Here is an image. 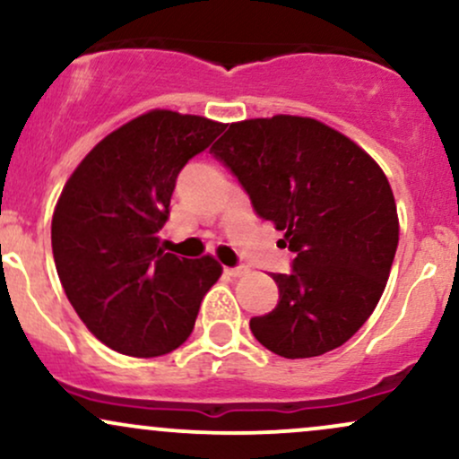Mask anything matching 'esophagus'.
<instances>
[{
  "mask_svg": "<svg viewBox=\"0 0 459 459\" xmlns=\"http://www.w3.org/2000/svg\"><path fill=\"white\" fill-rule=\"evenodd\" d=\"M224 272L229 273V276L239 278V276H244V273H247V267H244V265H239V267H226Z\"/></svg>",
  "mask_w": 459,
  "mask_h": 459,
  "instance_id": "esophagus-1",
  "label": "esophagus"
}]
</instances>
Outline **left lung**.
<instances>
[{
  "instance_id": "left-lung-1",
  "label": "left lung",
  "mask_w": 459,
  "mask_h": 459,
  "mask_svg": "<svg viewBox=\"0 0 459 459\" xmlns=\"http://www.w3.org/2000/svg\"><path fill=\"white\" fill-rule=\"evenodd\" d=\"M212 152L296 255L291 273H272L281 296L250 319L255 339L282 358L343 345L380 302L399 244L382 168L328 125L287 114L233 123Z\"/></svg>"
}]
</instances>
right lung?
<instances>
[{
    "label": "right lung",
    "instance_id": "right-lung-1",
    "mask_svg": "<svg viewBox=\"0 0 459 459\" xmlns=\"http://www.w3.org/2000/svg\"><path fill=\"white\" fill-rule=\"evenodd\" d=\"M226 125L152 109L83 157L62 189L51 247L68 302L120 354L163 356L192 334L200 302L222 273L213 256L163 252L177 177Z\"/></svg>",
    "mask_w": 459,
    "mask_h": 459
}]
</instances>
